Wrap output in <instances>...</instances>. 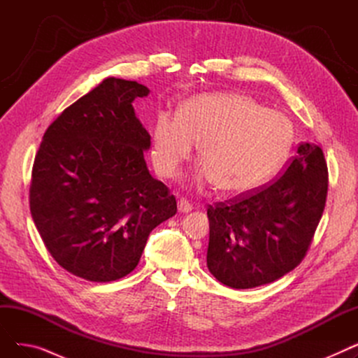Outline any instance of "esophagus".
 Wrapping results in <instances>:
<instances>
[{
	"label": "esophagus",
	"mask_w": 358,
	"mask_h": 358,
	"mask_svg": "<svg viewBox=\"0 0 358 358\" xmlns=\"http://www.w3.org/2000/svg\"><path fill=\"white\" fill-rule=\"evenodd\" d=\"M192 209H193V206L189 200H187V199H180L178 200V210L181 213H189V212H192Z\"/></svg>",
	"instance_id": "34e87169"
}]
</instances>
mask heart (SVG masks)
Masks as SVG:
<instances>
[{"label":"heart","mask_w":358,"mask_h":358,"mask_svg":"<svg viewBox=\"0 0 358 358\" xmlns=\"http://www.w3.org/2000/svg\"><path fill=\"white\" fill-rule=\"evenodd\" d=\"M294 130L283 113L266 108L245 94H201L177 113L161 111L152 129V162L174 178L200 142L199 182L216 184L229 196H245L268 182L286 162Z\"/></svg>","instance_id":"1"}]
</instances>
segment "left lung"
<instances>
[{
  "label": "left lung",
  "mask_w": 358,
  "mask_h": 358,
  "mask_svg": "<svg viewBox=\"0 0 358 358\" xmlns=\"http://www.w3.org/2000/svg\"><path fill=\"white\" fill-rule=\"evenodd\" d=\"M328 194L321 146L300 143L285 173L258 190L208 208V267L232 289L283 277L305 258Z\"/></svg>",
  "instance_id": "left-lung-1"
}]
</instances>
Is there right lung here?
<instances>
[{"label": "right lung", "mask_w": 358, "mask_h": 358, "mask_svg": "<svg viewBox=\"0 0 358 358\" xmlns=\"http://www.w3.org/2000/svg\"><path fill=\"white\" fill-rule=\"evenodd\" d=\"M149 90L106 78L48 127L34 157L30 212L46 250L71 274L106 283L134 271L149 234L177 213L149 174L150 136L131 103Z\"/></svg>", "instance_id": "add662e5"}]
</instances>
